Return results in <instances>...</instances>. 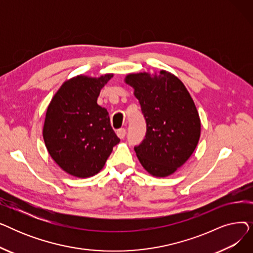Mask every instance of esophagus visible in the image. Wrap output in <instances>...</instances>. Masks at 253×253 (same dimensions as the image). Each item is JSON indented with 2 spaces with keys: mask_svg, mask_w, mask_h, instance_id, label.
<instances>
[{
  "mask_svg": "<svg viewBox=\"0 0 253 253\" xmlns=\"http://www.w3.org/2000/svg\"><path fill=\"white\" fill-rule=\"evenodd\" d=\"M117 135L119 136V138L123 139V138L125 137V135H126V129H125V128H121V129H119V130L117 131Z\"/></svg>",
  "mask_w": 253,
  "mask_h": 253,
  "instance_id": "obj_1",
  "label": "esophagus"
}]
</instances>
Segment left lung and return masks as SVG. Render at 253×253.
<instances>
[{
    "instance_id": "left-lung-1",
    "label": "left lung",
    "mask_w": 253,
    "mask_h": 253,
    "mask_svg": "<svg viewBox=\"0 0 253 253\" xmlns=\"http://www.w3.org/2000/svg\"><path fill=\"white\" fill-rule=\"evenodd\" d=\"M126 83L134 88L147 123L143 140L134 147L149 173L164 177L187 162L200 138L201 123L195 103L174 75L130 74Z\"/></svg>"
}]
</instances>
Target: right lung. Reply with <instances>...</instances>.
Listing matches in <instances>:
<instances>
[{
  "label": "right lung",
  "mask_w": 253,
  "mask_h": 253,
  "mask_svg": "<svg viewBox=\"0 0 253 253\" xmlns=\"http://www.w3.org/2000/svg\"><path fill=\"white\" fill-rule=\"evenodd\" d=\"M112 77H75L63 83L47 109L43 128L46 148L57 165L73 176L98 173L120 142L109 112L97 104L100 89Z\"/></svg>",
  "instance_id": "right-lung-1"
}]
</instances>
